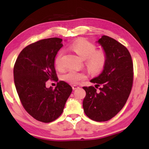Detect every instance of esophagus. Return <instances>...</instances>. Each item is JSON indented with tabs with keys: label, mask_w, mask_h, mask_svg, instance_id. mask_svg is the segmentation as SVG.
<instances>
[{
	"label": "esophagus",
	"mask_w": 149,
	"mask_h": 149,
	"mask_svg": "<svg viewBox=\"0 0 149 149\" xmlns=\"http://www.w3.org/2000/svg\"><path fill=\"white\" fill-rule=\"evenodd\" d=\"M79 86L78 85H72V89H78L79 88Z\"/></svg>",
	"instance_id": "1"
}]
</instances>
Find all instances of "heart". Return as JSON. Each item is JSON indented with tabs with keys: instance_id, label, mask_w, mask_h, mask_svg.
I'll return each instance as SVG.
<instances>
[{
	"instance_id": "1",
	"label": "heart",
	"mask_w": 149,
	"mask_h": 149,
	"mask_svg": "<svg viewBox=\"0 0 149 149\" xmlns=\"http://www.w3.org/2000/svg\"><path fill=\"white\" fill-rule=\"evenodd\" d=\"M70 47L82 60H86L87 69L93 74H99L102 72L107 62L106 54L100 51H96V47L86 40H79L73 42ZM62 51L58 52L55 58V66L57 68H62ZM86 78L83 72L70 70L62 74V79L70 84H77L79 81Z\"/></svg>"
}]
</instances>
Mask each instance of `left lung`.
I'll use <instances>...</instances> for the list:
<instances>
[{
    "label": "left lung",
    "mask_w": 149,
    "mask_h": 149,
    "mask_svg": "<svg viewBox=\"0 0 149 149\" xmlns=\"http://www.w3.org/2000/svg\"><path fill=\"white\" fill-rule=\"evenodd\" d=\"M97 42L107 62L101 74L90 80L95 87H83L86 92L83 107L87 117L100 122L112 119L123 109L131 92L134 73L131 55L125 46L104 35Z\"/></svg>",
    "instance_id": "1"
}]
</instances>
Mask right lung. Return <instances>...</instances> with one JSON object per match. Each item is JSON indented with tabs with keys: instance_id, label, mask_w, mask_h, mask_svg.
Segmentation results:
<instances>
[{
	"instance_id": "obj_1",
	"label": "right lung",
	"mask_w": 149,
	"mask_h": 149,
	"mask_svg": "<svg viewBox=\"0 0 149 149\" xmlns=\"http://www.w3.org/2000/svg\"><path fill=\"white\" fill-rule=\"evenodd\" d=\"M62 42V38H50L29 45L20 52L13 68L14 83L24 108L44 123L60 117L72 90L63 81L54 89L45 85L49 79L58 80L54 62Z\"/></svg>"
}]
</instances>
